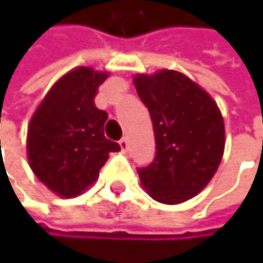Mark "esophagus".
Segmentation results:
<instances>
[{
	"mask_svg": "<svg viewBox=\"0 0 263 263\" xmlns=\"http://www.w3.org/2000/svg\"><path fill=\"white\" fill-rule=\"evenodd\" d=\"M119 144H120L122 151H126V149H128V144H129V143H128V138H126V137H123V138L119 141Z\"/></svg>",
	"mask_w": 263,
	"mask_h": 263,
	"instance_id": "34e87169",
	"label": "esophagus"
}]
</instances>
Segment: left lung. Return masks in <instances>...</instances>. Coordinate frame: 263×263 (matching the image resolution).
I'll use <instances>...</instances> for the list:
<instances>
[{
  "instance_id": "obj_1",
  "label": "left lung",
  "mask_w": 263,
  "mask_h": 263,
  "mask_svg": "<svg viewBox=\"0 0 263 263\" xmlns=\"http://www.w3.org/2000/svg\"><path fill=\"white\" fill-rule=\"evenodd\" d=\"M135 89L149 109L157 155L138 169L141 185L161 204H181L196 196L216 174L226 126L213 97L175 70L134 76Z\"/></svg>"
}]
</instances>
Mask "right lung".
<instances>
[{"label":"right lung","instance_id":"right-lung-1","mask_svg":"<svg viewBox=\"0 0 263 263\" xmlns=\"http://www.w3.org/2000/svg\"><path fill=\"white\" fill-rule=\"evenodd\" d=\"M109 71L76 67L48 89L27 129L30 169L50 192L76 198L97 181L109 152L120 146L105 137L106 111L96 106L97 88Z\"/></svg>","mask_w":263,"mask_h":263}]
</instances>
